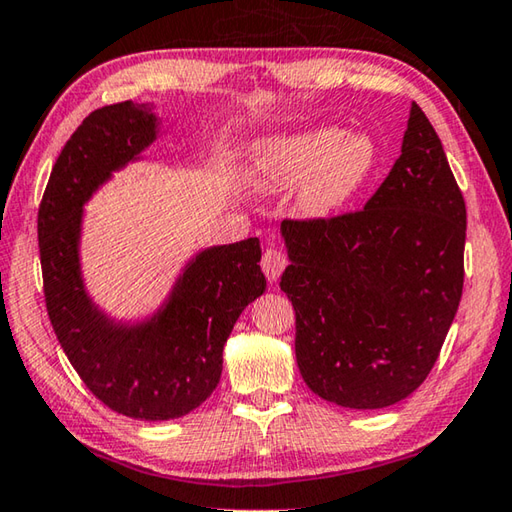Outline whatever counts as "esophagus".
<instances>
[{
	"instance_id": "1",
	"label": "esophagus",
	"mask_w": 512,
	"mask_h": 512,
	"mask_svg": "<svg viewBox=\"0 0 512 512\" xmlns=\"http://www.w3.org/2000/svg\"><path fill=\"white\" fill-rule=\"evenodd\" d=\"M260 267H263L267 281H269V283H276L278 278H281L283 269L287 267V258H285V254L281 252V249L269 247L267 252L263 254V260H260Z\"/></svg>"
}]
</instances>
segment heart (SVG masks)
Listing matches in <instances>:
<instances>
[{
	"mask_svg": "<svg viewBox=\"0 0 512 512\" xmlns=\"http://www.w3.org/2000/svg\"><path fill=\"white\" fill-rule=\"evenodd\" d=\"M376 167V144L361 131L312 127L258 140L249 149V178L263 194L292 189L305 218H327L359 196Z\"/></svg>",
	"mask_w": 512,
	"mask_h": 512,
	"instance_id": "obj_1",
	"label": "heart"
}]
</instances>
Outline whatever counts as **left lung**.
I'll list each match as a JSON object with an SVG mask.
<instances>
[{"mask_svg": "<svg viewBox=\"0 0 512 512\" xmlns=\"http://www.w3.org/2000/svg\"><path fill=\"white\" fill-rule=\"evenodd\" d=\"M281 236L307 388L352 410L410 397L464 287L466 205L426 113L412 104L401 156L363 211L285 220Z\"/></svg>", "mask_w": 512, "mask_h": 512, "instance_id": "obj_1", "label": "left lung"}]
</instances>
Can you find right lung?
Listing matches in <instances>:
<instances>
[{
	"label": "right lung",
	"instance_id": "obj_1",
	"mask_svg": "<svg viewBox=\"0 0 512 512\" xmlns=\"http://www.w3.org/2000/svg\"><path fill=\"white\" fill-rule=\"evenodd\" d=\"M160 136L162 120L149 102L93 111L64 144L37 216L57 341L104 406L138 421L185 417L211 397L238 316L267 287L260 240L247 238L198 249L149 314L118 318L95 303L82 269L84 207Z\"/></svg>",
	"mask_w": 512,
	"mask_h": 512
}]
</instances>
